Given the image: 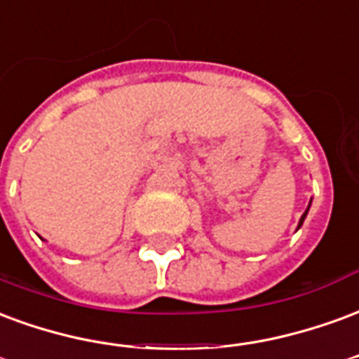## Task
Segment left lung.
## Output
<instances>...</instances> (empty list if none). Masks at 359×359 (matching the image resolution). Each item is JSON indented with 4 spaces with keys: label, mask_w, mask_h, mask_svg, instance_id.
Instances as JSON below:
<instances>
[{
    "label": "left lung",
    "mask_w": 359,
    "mask_h": 359,
    "mask_svg": "<svg viewBox=\"0 0 359 359\" xmlns=\"http://www.w3.org/2000/svg\"><path fill=\"white\" fill-rule=\"evenodd\" d=\"M310 205H312V201H310ZM310 205H308V208H306V212H304V214H302V218H300V222H298V227H297V229H300V226L304 224V218H306V214H308V210H310Z\"/></svg>",
    "instance_id": "left-lung-1"
}]
</instances>
